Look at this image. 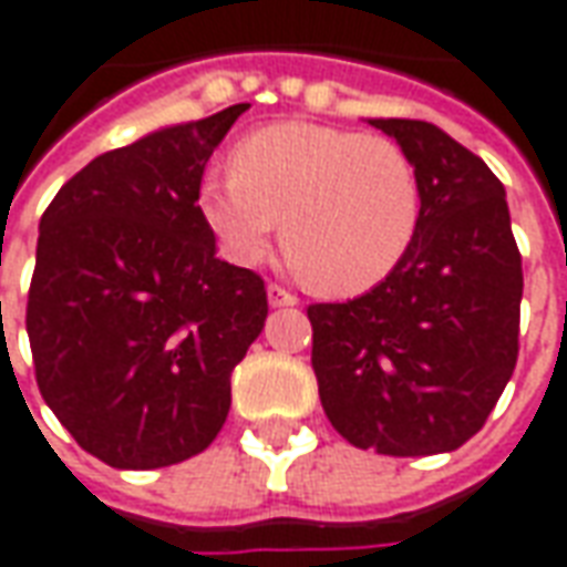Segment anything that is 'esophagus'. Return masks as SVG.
<instances>
[{"label":"esophagus","mask_w":567,"mask_h":567,"mask_svg":"<svg viewBox=\"0 0 567 567\" xmlns=\"http://www.w3.org/2000/svg\"><path fill=\"white\" fill-rule=\"evenodd\" d=\"M267 297H270V307H295L297 303V295H291L282 285H270Z\"/></svg>","instance_id":"obj_1"}]
</instances>
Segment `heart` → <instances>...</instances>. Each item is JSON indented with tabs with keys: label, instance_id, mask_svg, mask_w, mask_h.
Masks as SVG:
<instances>
[{
	"label": "heart",
	"instance_id": "heart-1",
	"mask_svg": "<svg viewBox=\"0 0 567 567\" xmlns=\"http://www.w3.org/2000/svg\"><path fill=\"white\" fill-rule=\"evenodd\" d=\"M199 208L233 264H260L282 224L285 255L312 288L362 295L414 243L421 184L390 137L282 122L233 146L229 174L202 184Z\"/></svg>",
	"mask_w": 567,
	"mask_h": 567
}]
</instances>
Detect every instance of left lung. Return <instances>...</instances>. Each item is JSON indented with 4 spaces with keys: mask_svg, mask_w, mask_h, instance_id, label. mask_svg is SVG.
Listing matches in <instances>:
<instances>
[{
    "mask_svg": "<svg viewBox=\"0 0 567 567\" xmlns=\"http://www.w3.org/2000/svg\"><path fill=\"white\" fill-rule=\"evenodd\" d=\"M421 184L417 236L386 279L310 303L312 371L331 426L390 457L461 449L485 426L518 359L522 255L504 184L421 118H371Z\"/></svg>",
    "mask_w": 567,
    "mask_h": 567,
    "instance_id": "obj_1",
    "label": "left lung"
}]
</instances>
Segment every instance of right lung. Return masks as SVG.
<instances>
[{"label":"right lung","mask_w":567,"mask_h":567,"mask_svg":"<svg viewBox=\"0 0 567 567\" xmlns=\"http://www.w3.org/2000/svg\"><path fill=\"white\" fill-rule=\"evenodd\" d=\"M248 104L91 159L39 220L27 334L39 393L82 449L159 470L215 442L267 285L217 257L199 189Z\"/></svg>","instance_id":"add662e5"}]
</instances>
